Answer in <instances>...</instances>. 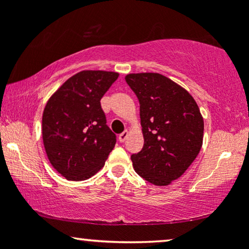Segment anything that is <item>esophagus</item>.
Segmentation results:
<instances>
[{"mask_svg": "<svg viewBox=\"0 0 249 249\" xmlns=\"http://www.w3.org/2000/svg\"><path fill=\"white\" fill-rule=\"evenodd\" d=\"M127 137H128V131L126 130V131H124V132H123V133L119 134V137H118L119 142H124L126 141V139H127Z\"/></svg>", "mask_w": 249, "mask_h": 249, "instance_id": "esophagus-1", "label": "esophagus"}]
</instances>
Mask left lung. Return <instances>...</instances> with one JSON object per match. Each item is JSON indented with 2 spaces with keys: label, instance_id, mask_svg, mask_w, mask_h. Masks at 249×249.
<instances>
[{
  "label": "left lung",
  "instance_id": "8db88e82",
  "mask_svg": "<svg viewBox=\"0 0 249 249\" xmlns=\"http://www.w3.org/2000/svg\"><path fill=\"white\" fill-rule=\"evenodd\" d=\"M125 81L141 104L144 147L131 156L133 168L157 186L177 180L202 146L204 119L187 90L157 72L128 73Z\"/></svg>",
  "mask_w": 249,
  "mask_h": 249
}]
</instances>
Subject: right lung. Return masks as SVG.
I'll use <instances>...</instances> for the list:
<instances>
[{
    "instance_id": "1",
    "label": "right lung",
    "mask_w": 249,
    "mask_h": 249,
    "mask_svg": "<svg viewBox=\"0 0 249 249\" xmlns=\"http://www.w3.org/2000/svg\"><path fill=\"white\" fill-rule=\"evenodd\" d=\"M118 72L83 70L67 79L45 104L42 138L53 167L65 179L81 181L104 166L116 144L101 99Z\"/></svg>"
}]
</instances>
